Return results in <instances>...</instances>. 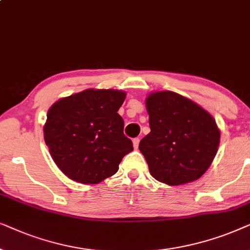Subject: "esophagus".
I'll return each instance as SVG.
<instances>
[{"label":"esophagus","instance_id":"esophagus-1","mask_svg":"<svg viewBox=\"0 0 250 250\" xmlns=\"http://www.w3.org/2000/svg\"><path fill=\"white\" fill-rule=\"evenodd\" d=\"M132 145H134V148L137 149L138 145H139V138H135L132 139Z\"/></svg>","mask_w":250,"mask_h":250}]
</instances>
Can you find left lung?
<instances>
[{
  "mask_svg": "<svg viewBox=\"0 0 250 250\" xmlns=\"http://www.w3.org/2000/svg\"><path fill=\"white\" fill-rule=\"evenodd\" d=\"M151 132L139 143L151 175L170 186L194 182L210 167L221 131L215 119L192 99L153 91L145 99Z\"/></svg>",
  "mask_w": 250,
  "mask_h": 250,
  "instance_id": "1",
  "label": "left lung"
}]
</instances>
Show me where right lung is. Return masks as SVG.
<instances>
[{"mask_svg":"<svg viewBox=\"0 0 250 250\" xmlns=\"http://www.w3.org/2000/svg\"><path fill=\"white\" fill-rule=\"evenodd\" d=\"M125 91L85 89L58 99L46 114L44 141L57 167L72 181L98 184L119 170L132 142L118 113Z\"/></svg>","mask_w":250,"mask_h":250,"instance_id":"obj_1","label":"right lung"}]
</instances>
